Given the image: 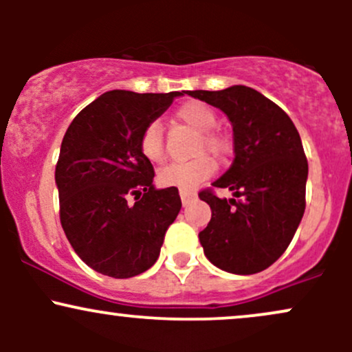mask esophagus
I'll list each match as a JSON object with an SVG mask.
<instances>
[{"label":"esophagus","instance_id":"obj_1","mask_svg":"<svg viewBox=\"0 0 352 352\" xmlns=\"http://www.w3.org/2000/svg\"><path fill=\"white\" fill-rule=\"evenodd\" d=\"M195 195L197 193L192 192V190H180V199H182V204H184V207L188 204L190 200L195 199Z\"/></svg>","mask_w":352,"mask_h":352}]
</instances>
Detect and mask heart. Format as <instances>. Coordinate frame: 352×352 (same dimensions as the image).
Returning <instances> with one entry per match:
<instances>
[{
    "label": "heart",
    "mask_w": 352,
    "mask_h": 352,
    "mask_svg": "<svg viewBox=\"0 0 352 352\" xmlns=\"http://www.w3.org/2000/svg\"><path fill=\"white\" fill-rule=\"evenodd\" d=\"M177 119L190 125L192 129L200 132L197 152L208 151L215 155H223L228 151V139L221 132L215 131L217 114L207 104L185 102L177 109ZM140 152L148 162L160 164L164 160V127L160 120H151L144 127L139 140ZM217 170V164L212 157L204 155L195 157L188 162H173L162 168L157 175V182L162 187H175L180 190H192L201 182L210 179Z\"/></svg>",
    "instance_id": "heart-1"
}]
</instances>
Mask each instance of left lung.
Listing matches in <instances>:
<instances>
[{
    "instance_id": "1",
    "label": "left lung",
    "mask_w": 352,
    "mask_h": 352,
    "mask_svg": "<svg viewBox=\"0 0 352 352\" xmlns=\"http://www.w3.org/2000/svg\"><path fill=\"white\" fill-rule=\"evenodd\" d=\"M223 111L233 127L232 167L213 187L233 190L236 199H218L212 190L199 197L212 208L199 233L205 256L235 274L260 273L292 243L306 207L308 160L288 114L246 86L223 91H188Z\"/></svg>"
}]
</instances>
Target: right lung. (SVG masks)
<instances>
[{"label": "right lung", "instance_id": "right-lung-1", "mask_svg": "<svg viewBox=\"0 0 352 352\" xmlns=\"http://www.w3.org/2000/svg\"><path fill=\"white\" fill-rule=\"evenodd\" d=\"M182 92L109 91L74 117L56 165L59 217L80 260L98 273L132 278L155 263L179 215V190L153 187L140 134Z\"/></svg>", "mask_w": 352, "mask_h": 352}]
</instances>
